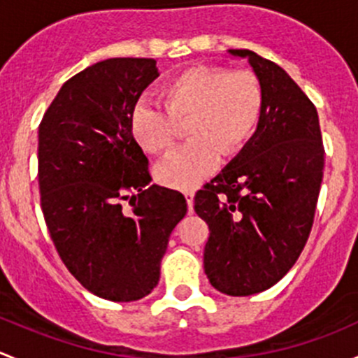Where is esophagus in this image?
Segmentation results:
<instances>
[{"label": "esophagus", "mask_w": 358, "mask_h": 358, "mask_svg": "<svg viewBox=\"0 0 358 358\" xmlns=\"http://www.w3.org/2000/svg\"><path fill=\"white\" fill-rule=\"evenodd\" d=\"M184 196H186V201H187V208H189V212H191V210H193L194 191H193V189H184Z\"/></svg>", "instance_id": "esophagus-1"}]
</instances>
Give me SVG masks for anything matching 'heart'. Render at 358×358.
Listing matches in <instances>:
<instances>
[{
	"mask_svg": "<svg viewBox=\"0 0 358 358\" xmlns=\"http://www.w3.org/2000/svg\"><path fill=\"white\" fill-rule=\"evenodd\" d=\"M160 101L132 110L131 134L145 152L165 153L187 122L191 141L162 160L155 176L165 186L189 189L215 171L220 155L233 157L245 148L260 122L264 91L248 70L196 65L169 79Z\"/></svg>",
	"mask_w": 358,
	"mask_h": 358,
	"instance_id": "1",
	"label": "heart"
}]
</instances>
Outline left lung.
<instances>
[{
  "instance_id": "8db88e82",
  "label": "left lung",
  "mask_w": 358,
  "mask_h": 358,
  "mask_svg": "<svg viewBox=\"0 0 358 358\" xmlns=\"http://www.w3.org/2000/svg\"><path fill=\"white\" fill-rule=\"evenodd\" d=\"M264 91L257 132L194 196L208 224L203 265L210 285L231 296L274 286L300 257L314 224L324 145L314 103L274 62L250 50Z\"/></svg>"
}]
</instances>
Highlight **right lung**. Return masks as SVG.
I'll return each instance as SVG.
<instances>
[{
	"label": "right lung",
	"instance_id": "add662e5",
	"mask_svg": "<svg viewBox=\"0 0 358 358\" xmlns=\"http://www.w3.org/2000/svg\"><path fill=\"white\" fill-rule=\"evenodd\" d=\"M157 77L153 58L98 62L70 77L39 124L48 231L70 274L105 300L152 293L187 212L179 191L150 184L148 158L131 134L132 110Z\"/></svg>",
	"mask_w": 358,
	"mask_h": 358
}]
</instances>
